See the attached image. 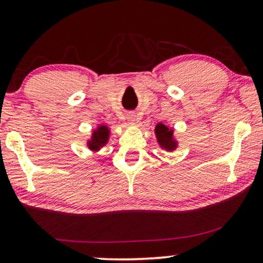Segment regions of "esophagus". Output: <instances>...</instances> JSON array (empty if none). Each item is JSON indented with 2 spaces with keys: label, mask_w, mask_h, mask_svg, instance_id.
Returning <instances> with one entry per match:
<instances>
[{
  "label": "esophagus",
  "mask_w": 263,
  "mask_h": 263,
  "mask_svg": "<svg viewBox=\"0 0 263 263\" xmlns=\"http://www.w3.org/2000/svg\"><path fill=\"white\" fill-rule=\"evenodd\" d=\"M131 120H132V118H131Z\"/></svg>",
  "instance_id": "1"
}]
</instances>
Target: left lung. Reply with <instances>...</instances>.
<instances>
[{
  "label": "left lung",
  "instance_id": "obj_1",
  "mask_svg": "<svg viewBox=\"0 0 263 263\" xmlns=\"http://www.w3.org/2000/svg\"><path fill=\"white\" fill-rule=\"evenodd\" d=\"M156 133L158 143H160L162 146H164L165 149L168 150L174 149V144L175 143H174L172 139V130H169L167 126H164V125L158 124L156 126Z\"/></svg>",
  "mask_w": 263,
  "mask_h": 263
}]
</instances>
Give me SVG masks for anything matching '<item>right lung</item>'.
Segmentation results:
<instances>
[{
    "label": "right lung",
    "instance_id": "obj_1",
    "mask_svg": "<svg viewBox=\"0 0 263 263\" xmlns=\"http://www.w3.org/2000/svg\"><path fill=\"white\" fill-rule=\"evenodd\" d=\"M107 138H108V130H107V127L101 126L99 128V131H96L94 133L93 140L89 142L90 149L94 150V149H98L100 145H103V144L106 143Z\"/></svg>",
    "mask_w": 263,
    "mask_h": 263
}]
</instances>
